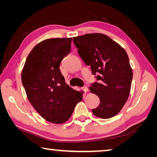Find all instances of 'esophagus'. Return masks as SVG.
Returning <instances> with one entry per match:
<instances>
[{"instance_id":"esophagus-1","label":"esophagus","mask_w":157,"mask_h":157,"mask_svg":"<svg viewBox=\"0 0 157 157\" xmlns=\"http://www.w3.org/2000/svg\"><path fill=\"white\" fill-rule=\"evenodd\" d=\"M82 90H83L84 92L88 91V87H87V86H84V87H82Z\"/></svg>"}]
</instances>
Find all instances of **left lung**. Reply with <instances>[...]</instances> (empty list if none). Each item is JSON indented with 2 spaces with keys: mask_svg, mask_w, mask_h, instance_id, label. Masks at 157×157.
<instances>
[{
  "mask_svg": "<svg viewBox=\"0 0 157 157\" xmlns=\"http://www.w3.org/2000/svg\"><path fill=\"white\" fill-rule=\"evenodd\" d=\"M79 56L97 81L89 87L100 98L92 112L107 119L118 113L128 99L133 73L127 52L120 45L103 34H86L73 37Z\"/></svg>",
  "mask_w": 157,
  "mask_h": 157,
  "instance_id": "left-lung-1",
  "label": "left lung"
}]
</instances>
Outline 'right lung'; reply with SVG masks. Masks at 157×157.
<instances>
[{
  "mask_svg": "<svg viewBox=\"0 0 157 157\" xmlns=\"http://www.w3.org/2000/svg\"><path fill=\"white\" fill-rule=\"evenodd\" d=\"M72 38L48 39L36 45L26 59L21 80L30 102L50 123L67 121L82 92L66 83L59 66L71 52Z\"/></svg>",
  "mask_w": 157,
  "mask_h": 157,
  "instance_id": "1",
  "label": "right lung"
}]
</instances>
